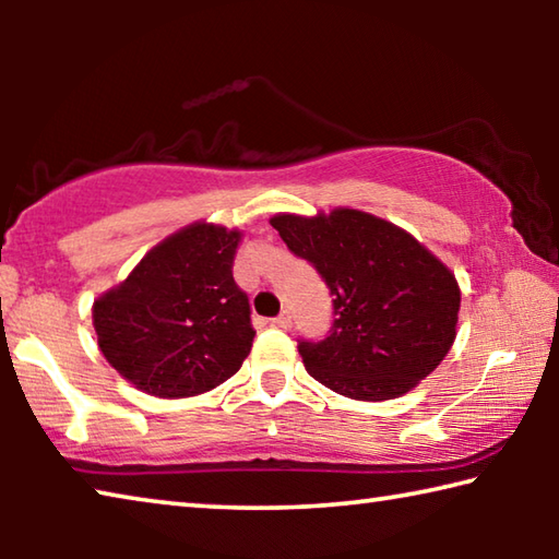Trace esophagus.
<instances>
[{
    "label": "esophagus",
    "mask_w": 559,
    "mask_h": 559,
    "mask_svg": "<svg viewBox=\"0 0 559 559\" xmlns=\"http://www.w3.org/2000/svg\"><path fill=\"white\" fill-rule=\"evenodd\" d=\"M273 325H278V328H283V330H288L290 325H293V316H290V310H281V316L273 320Z\"/></svg>",
    "instance_id": "obj_1"
}]
</instances>
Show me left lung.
Listing matches in <instances>:
<instances>
[{
	"instance_id": "8db88e82",
	"label": "left lung",
	"mask_w": 559,
	"mask_h": 559,
	"mask_svg": "<svg viewBox=\"0 0 559 559\" xmlns=\"http://www.w3.org/2000/svg\"><path fill=\"white\" fill-rule=\"evenodd\" d=\"M271 226L335 298L330 335L298 345L313 380L349 400L384 402L437 370L456 340L461 288L427 246L349 206L276 214Z\"/></svg>"
}]
</instances>
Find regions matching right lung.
<instances>
[{
    "instance_id": "right-lung-1",
    "label": "right lung",
    "mask_w": 559,
    "mask_h": 559,
    "mask_svg": "<svg viewBox=\"0 0 559 559\" xmlns=\"http://www.w3.org/2000/svg\"><path fill=\"white\" fill-rule=\"evenodd\" d=\"M241 236L222 224H189L93 300L98 347L122 380L159 400H182L239 372L257 335L231 273Z\"/></svg>"
}]
</instances>
